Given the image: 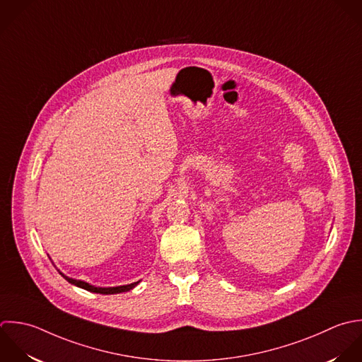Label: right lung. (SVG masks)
Here are the masks:
<instances>
[{
  "label": "right lung",
  "mask_w": 362,
  "mask_h": 362,
  "mask_svg": "<svg viewBox=\"0 0 362 362\" xmlns=\"http://www.w3.org/2000/svg\"><path fill=\"white\" fill-rule=\"evenodd\" d=\"M69 284L71 285H76L81 289H86L88 292H94V293H101V295H114V293H121V292H127V291H131L132 288H135L139 282H134L131 285H124V286H115V288H95V286H91L83 281H76V279H71V278H67L64 276L63 274H60Z\"/></svg>",
  "instance_id": "right-lung-1"
}]
</instances>
